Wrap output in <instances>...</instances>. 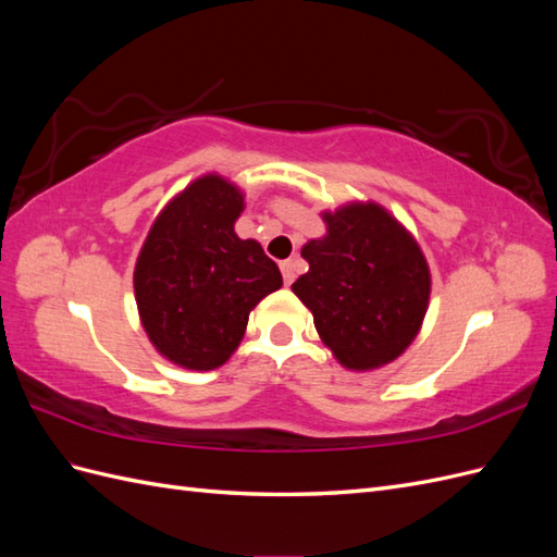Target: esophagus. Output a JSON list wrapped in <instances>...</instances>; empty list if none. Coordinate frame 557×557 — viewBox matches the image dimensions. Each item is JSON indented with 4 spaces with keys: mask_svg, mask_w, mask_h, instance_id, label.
I'll return each instance as SVG.
<instances>
[{
    "mask_svg": "<svg viewBox=\"0 0 557 557\" xmlns=\"http://www.w3.org/2000/svg\"><path fill=\"white\" fill-rule=\"evenodd\" d=\"M281 274H283V283L290 285L297 278V262L295 260H283L281 262Z\"/></svg>",
    "mask_w": 557,
    "mask_h": 557,
    "instance_id": "obj_1",
    "label": "esophagus"
}]
</instances>
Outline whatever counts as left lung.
<instances>
[{
	"label": "left lung",
	"mask_w": 557,
	"mask_h": 557,
	"mask_svg": "<svg viewBox=\"0 0 557 557\" xmlns=\"http://www.w3.org/2000/svg\"><path fill=\"white\" fill-rule=\"evenodd\" d=\"M327 234L301 248L309 272L293 293L334 358L348 369L393 362L423 323L430 269L411 234L379 205L323 213Z\"/></svg>",
	"instance_id": "8db88e82"
}]
</instances>
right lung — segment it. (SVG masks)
Masks as SVG:
<instances>
[{"instance_id":"1","label":"right lung","mask_w":557,"mask_h":557,"mask_svg":"<svg viewBox=\"0 0 557 557\" xmlns=\"http://www.w3.org/2000/svg\"><path fill=\"white\" fill-rule=\"evenodd\" d=\"M244 197L209 174L174 197L150 227L134 269V295L148 339L185 369L221 367L258 301L283 285L258 242L239 239Z\"/></svg>"}]
</instances>
